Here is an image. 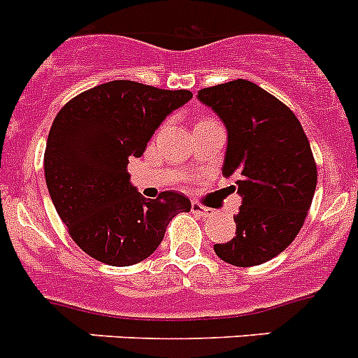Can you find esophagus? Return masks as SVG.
Segmentation results:
<instances>
[{
  "instance_id": "34e87169",
  "label": "esophagus",
  "mask_w": 358,
  "mask_h": 358,
  "mask_svg": "<svg viewBox=\"0 0 358 358\" xmlns=\"http://www.w3.org/2000/svg\"><path fill=\"white\" fill-rule=\"evenodd\" d=\"M191 210H192V214H198L200 217H209L214 214L213 209H207V207H203V205H200V203H192Z\"/></svg>"
}]
</instances>
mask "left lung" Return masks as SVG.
<instances>
[{
  "label": "left lung",
  "instance_id": "8db88e82",
  "mask_svg": "<svg viewBox=\"0 0 358 358\" xmlns=\"http://www.w3.org/2000/svg\"><path fill=\"white\" fill-rule=\"evenodd\" d=\"M229 133L223 175L234 176L243 201L236 236L214 245L220 259L256 266L281 254L299 234L317 185V166L294 111L250 80L198 92Z\"/></svg>",
  "mask_w": 358,
  "mask_h": 358
}]
</instances>
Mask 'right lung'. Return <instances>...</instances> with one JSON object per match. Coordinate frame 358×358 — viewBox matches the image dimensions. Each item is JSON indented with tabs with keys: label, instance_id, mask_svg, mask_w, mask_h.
<instances>
[{
	"label": "right lung",
	"instance_id": "add662e5",
	"mask_svg": "<svg viewBox=\"0 0 358 358\" xmlns=\"http://www.w3.org/2000/svg\"><path fill=\"white\" fill-rule=\"evenodd\" d=\"M191 97L187 90L111 80L79 93L54 119L46 187L68 234L93 259L111 266L141 263L162 243L171 220L191 210L189 198L175 191L145 200L127 173L162 120Z\"/></svg>",
	"mask_w": 358,
	"mask_h": 358
}]
</instances>
